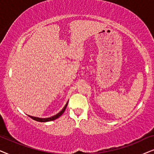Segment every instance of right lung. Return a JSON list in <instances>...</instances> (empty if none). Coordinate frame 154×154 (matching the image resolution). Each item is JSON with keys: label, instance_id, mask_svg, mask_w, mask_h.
I'll return each instance as SVG.
<instances>
[{"label": "right lung", "instance_id": "1", "mask_svg": "<svg viewBox=\"0 0 154 154\" xmlns=\"http://www.w3.org/2000/svg\"><path fill=\"white\" fill-rule=\"evenodd\" d=\"M67 103H68V102H67V103L65 104V106H64V108H63L62 110H61L60 112H59L58 114H56V116H52V117H50V118H36V117H33V116H29V117H30V118H32L33 120H36V121H38V122H49V121H52V120H56V119L58 118L59 117L62 116L63 112H65V109H66V108H67Z\"/></svg>", "mask_w": 154, "mask_h": 154}]
</instances>
